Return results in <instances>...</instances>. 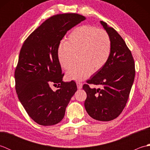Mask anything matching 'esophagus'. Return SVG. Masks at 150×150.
<instances>
[{
    "instance_id": "34e87169",
    "label": "esophagus",
    "mask_w": 150,
    "mask_h": 150,
    "mask_svg": "<svg viewBox=\"0 0 150 150\" xmlns=\"http://www.w3.org/2000/svg\"><path fill=\"white\" fill-rule=\"evenodd\" d=\"M77 86L78 89H81L82 87V84L81 83V82H77Z\"/></svg>"
}]
</instances>
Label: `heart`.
<instances>
[{
	"mask_svg": "<svg viewBox=\"0 0 150 150\" xmlns=\"http://www.w3.org/2000/svg\"><path fill=\"white\" fill-rule=\"evenodd\" d=\"M111 42L109 34L103 29L90 25L75 28L69 35L67 42L60 44L57 55L60 66L68 69L75 55L79 62L66 73L68 80L81 81L88 77L106 64L110 57Z\"/></svg>",
	"mask_w": 150,
	"mask_h": 150,
	"instance_id": "heart-1",
	"label": "heart"
}]
</instances>
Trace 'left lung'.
Listing matches in <instances>:
<instances>
[{
  "mask_svg": "<svg viewBox=\"0 0 150 150\" xmlns=\"http://www.w3.org/2000/svg\"><path fill=\"white\" fill-rule=\"evenodd\" d=\"M100 23L110 37V57L82 89L87 94L84 106L89 115L97 120L110 121L116 119L126 106L135 69L131 51L122 37L106 22L100 21ZM89 84L102 85L103 88L92 89Z\"/></svg>",
  "mask_w": 150,
  "mask_h": 150,
  "instance_id": "left-lung-1",
  "label": "left lung"
}]
</instances>
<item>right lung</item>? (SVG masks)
Listing matches in <instances>:
<instances>
[{"instance_id": "right-lung-1", "label": "right lung", "mask_w": 150, "mask_h": 150, "mask_svg": "<svg viewBox=\"0 0 150 150\" xmlns=\"http://www.w3.org/2000/svg\"><path fill=\"white\" fill-rule=\"evenodd\" d=\"M85 19L77 13L53 15L33 31L21 47L15 71V90L28 115L40 125L60 122L77 90L75 81H62L64 74L57 52L67 31ZM52 84H57L56 91L50 88Z\"/></svg>"}]
</instances>
